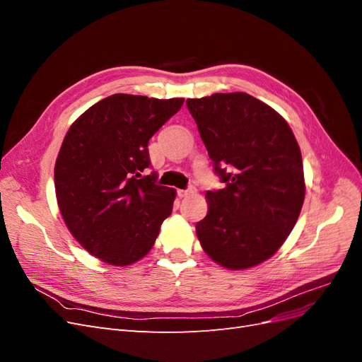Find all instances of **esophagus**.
Wrapping results in <instances>:
<instances>
[{"mask_svg": "<svg viewBox=\"0 0 362 362\" xmlns=\"http://www.w3.org/2000/svg\"><path fill=\"white\" fill-rule=\"evenodd\" d=\"M192 193H194V190H193V189H185V190H178V196H180V198H185V196H189V194H192Z\"/></svg>", "mask_w": 362, "mask_h": 362, "instance_id": "34e87169", "label": "esophagus"}]
</instances>
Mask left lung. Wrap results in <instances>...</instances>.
Here are the masks:
<instances>
[{
	"label": "left lung",
	"instance_id": "8db88e82",
	"mask_svg": "<svg viewBox=\"0 0 362 362\" xmlns=\"http://www.w3.org/2000/svg\"><path fill=\"white\" fill-rule=\"evenodd\" d=\"M225 187L206 192L196 223L205 254L225 269L261 264L284 245L305 199L303 164L291 128L245 92L187 100Z\"/></svg>",
	"mask_w": 362,
	"mask_h": 362
}]
</instances>
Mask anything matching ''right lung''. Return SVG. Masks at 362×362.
I'll list each match as a JSON object with an SVG mask.
<instances>
[{
	"mask_svg": "<svg viewBox=\"0 0 362 362\" xmlns=\"http://www.w3.org/2000/svg\"><path fill=\"white\" fill-rule=\"evenodd\" d=\"M184 98L115 93L93 104L63 139L54 168L60 213L74 238L112 266H129L156 243L177 190L144 177L149 139Z\"/></svg>",
	"mask_w": 362,
	"mask_h": 362,
	"instance_id": "1",
	"label": "right lung"
}]
</instances>
